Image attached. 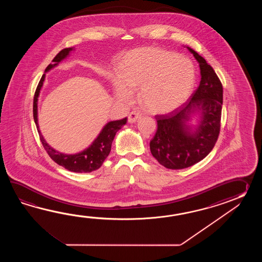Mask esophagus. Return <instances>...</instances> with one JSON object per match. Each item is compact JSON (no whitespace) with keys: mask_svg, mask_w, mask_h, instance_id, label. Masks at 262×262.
I'll return each mask as SVG.
<instances>
[{"mask_svg":"<svg viewBox=\"0 0 262 262\" xmlns=\"http://www.w3.org/2000/svg\"><path fill=\"white\" fill-rule=\"evenodd\" d=\"M140 118H141V115L139 114V112H130L128 115V122L131 123H136L137 121H139Z\"/></svg>","mask_w":262,"mask_h":262,"instance_id":"34e87169","label":"esophagus"}]
</instances>
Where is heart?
Wrapping results in <instances>:
<instances>
[{"instance_id":"heart-1","label":"heart","mask_w":262,"mask_h":262,"mask_svg":"<svg viewBox=\"0 0 262 262\" xmlns=\"http://www.w3.org/2000/svg\"><path fill=\"white\" fill-rule=\"evenodd\" d=\"M113 79L120 101L130 103L139 89V104L145 112L165 114L176 110L189 97L195 83V68L189 59L168 50L144 48L129 51Z\"/></svg>"}]
</instances>
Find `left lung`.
Segmentation results:
<instances>
[{
  "mask_svg": "<svg viewBox=\"0 0 262 262\" xmlns=\"http://www.w3.org/2000/svg\"><path fill=\"white\" fill-rule=\"evenodd\" d=\"M187 49L200 63L201 83L182 107L167 115H156L157 130L150 142L152 156L169 169L191 167L204 159L220 133L222 83L205 59ZM195 111L200 112V121L193 129L188 122Z\"/></svg>",
  "mask_w": 262,
  "mask_h": 262,
  "instance_id": "1",
  "label": "left lung"
}]
</instances>
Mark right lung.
<instances>
[{
  "label": "right lung",
  "instance_id": "add662e5",
  "mask_svg": "<svg viewBox=\"0 0 262 262\" xmlns=\"http://www.w3.org/2000/svg\"><path fill=\"white\" fill-rule=\"evenodd\" d=\"M71 50H73V48H67L64 50H61L52 60L53 63L49 64L46 68L45 72L50 71L51 68L55 67L60 61L66 59L67 56L69 55V52ZM45 74L40 79L39 83L37 85V88L34 93V120L37 127V131L39 133L40 140L42 142L45 150L48 152L50 158L59 166H61L67 168V170H70L73 172H92L94 170L98 169L111 152L112 141L118 130L122 128V126L126 123L127 119L123 118L122 120L112 121L106 123L104 128L102 129L100 134L98 135V137L95 139V141L91 144V146L78 154L66 155V154H61L60 151H57L46 142L43 136L41 135L38 123H37V100H38L40 90L43 86Z\"/></svg>",
  "mask_w": 262,
  "mask_h": 262
}]
</instances>
